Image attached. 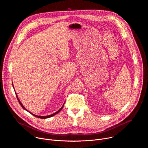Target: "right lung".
Segmentation results:
<instances>
[{"instance_id":"right-lung-1","label":"right lung","mask_w":148,"mask_h":148,"mask_svg":"<svg viewBox=\"0 0 148 148\" xmlns=\"http://www.w3.org/2000/svg\"><path fill=\"white\" fill-rule=\"evenodd\" d=\"M16 93V92H15ZM16 97H17V100H18V102H19V103H20V105H21V106H22V107L24 109V110H26L27 111H28L23 106V105H22V103H21V102L20 101V100H19V99H18V97H17V94H16ZM63 107H64V105H62V107L58 110V111H57L56 112H55L54 114H51V115H47V116H37V115H34V114H33L32 113H31L30 112H29V111H28V112H29V113H30L31 114H32L33 115H34V116H36V117H37V118H41V119H46V118H50V117H51V116H54V115H56L57 114H58L62 109V108H63Z\"/></svg>"}]
</instances>
